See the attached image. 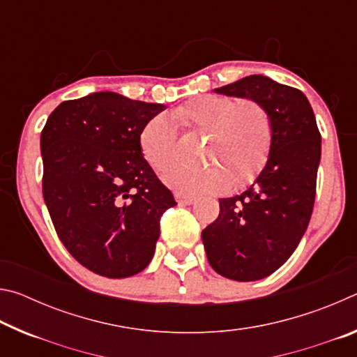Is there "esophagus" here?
I'll list each match as a JSON object with an SVG mask.
<instances>
[{
	"label": "esophagus",
	"instance_id": "1",
	"mask_svg": "<svg viewBox=\"0 0 357 357\" xmlns=\"http://www.w3.org/2000/svg\"><path fill=\"white\" fill-rule=\"evenodd\" d=\"M174 198H176V202H178L179 204H192L193 202L197 200L195 197L184 195V193H174Z\"/></svg>",
	"mask_w": 357,
	"mask_h": 357
}]
</instances>
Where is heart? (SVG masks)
<instances>
[{"instance_id":"b5f03b06","label":"heart","mask_w":357,"mask_h":357,"mask_svg":"<svg viewBox=\"0 0 357 357\" xmlns=\"http://www.w3.org/2000/svg\"><path fill=\"white\" fill-rule=\"evenodd\" d=\"M170 119L154 116L143 126L140 149L155 172L178 164L179 140L174 124L190 134H206L202 148L203 167L168 172L167 185L184 195L219 193L231 184L241 189L263 170L273 146V118L261 102L203 94L170 112Z\"/></svg>"}]
</instances>
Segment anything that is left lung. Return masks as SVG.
<instances>
[{
  "label": "left lung",
  "mask_w": 357,
  "mask_h": 357,
  "mask_svg": "<svg viewBox=\"0 0 357 357\" xmlns=\"http://www.w3.org/2000/svg\"><path fill=\"white\" fill-rule=\"evenodd\" d=\"M214 93L259 100L273 118V146L261 173L241 195L220 198L219 217L202 233L217 274L259 280L293 255L309 227L321 135L305 94L269 77L249 75Z\"/></svg>",
  "instance_id": "left-lung-1"
}]
</instances>
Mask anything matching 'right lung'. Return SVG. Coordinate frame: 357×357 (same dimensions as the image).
Wrapping results in <instances>:
<instances>
[{
  "mask_svg": "<svg viewBox=\"0 0 357 357\" xmlns=\"http://www.w3.org/2000/svg\"><path fill=\"white\" fill-rule=\"evenodd\" d=\"M164 110L93 93L59 104L40 134L42 193L58 238L78 263L108 279L146 268L160 217L176 204L140 149L143 126Z\"/></svg>",
  "mask_w": 357,
  "mask_h": 357,
  "instance_id": "add662e5",
  "label": "right lung"
}]
</instances>
